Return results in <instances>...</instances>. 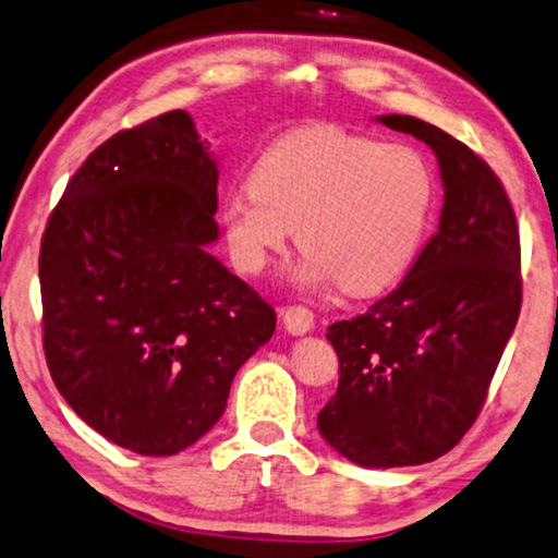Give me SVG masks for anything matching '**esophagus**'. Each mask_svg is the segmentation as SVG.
<instances>
[{"label": "esophagus", "mask_w": 558, "mask_h": 558, "mask_svg": "<svg viewBox=\"0 0 558 558\" xmlns=\"http://www.w3.org/2000/svg\"><path fill=\"white\" fill-rule=\"evenodd\" d=\"M288 333H306L314 329V314L306 306H286L280 311Z\"/></svg>", "instance_id": "1"}]
</instances>
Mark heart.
<instances>
[{"mask_svg": "<svg viewBox=\"0 0 558 558\" xmlns=\"http://www.w3.org/2000/svg\"><path fill=\"white\" fill-rule=\"evenodd\" d=\"M250 181L219 211L236 270L263 272L299 227L301 283L337 280L354 295L383 291L413 265L436 198L434 170L415 147L333 128L267 145Z\"/></svg>", "mask_w": 558, "mask_h": 558, "instance_id": "heart-1", "label": "heart"}]
</instances>
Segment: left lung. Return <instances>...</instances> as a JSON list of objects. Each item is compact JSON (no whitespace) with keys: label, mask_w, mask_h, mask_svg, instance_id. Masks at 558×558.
Listing matches in <instances>:
<instances>
[{"label":"left lung","mask_w":558,"mask_h":558,"mask_svg":"<svg viewBox=\"0 0 558 558\" xmlns=\"http://www.w3.org/2000/svg\"><path fill=\"white\" fill-rule=\"evenodd\" d=\"M380 122L436 153L439 232L396 291L329 326L339 385L318 430L349 462L405 466L454 449L485 405L521 316V234L500 178L477 153L423 119Z\"/></svg>","instance_id":"left-lung-1"}]
</instances>
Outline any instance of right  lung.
Wrapping results in <instances>:
<instances>
[{
	"label": "right lung",
	"instance_id": "add662e5",
	"mask_svg": "<svg viewBox=\"0 0 558 558\" xmlns=\"http://www.w3.org/2000/svg\"><path fill=\"white\" fill-rule=\"evenodd\" d=\"M219 170L183 109L111 135L65 185L40 242L56 388L117 447L170 457L221 418L275 311L206 247Z\"/></svg>",
	"mask_w": 558,
	"mask_h": 558
}]
</instances>
